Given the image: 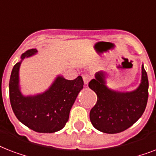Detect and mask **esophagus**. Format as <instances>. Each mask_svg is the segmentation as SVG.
<instances>
[{
    "instance_id": "1",
    "label": "esophagus",
    "mask_w": 156,
    "mask_h": 156,
    "mask_svg": "<svg viewBox=\"0 0 156 156\" xmlns=\"http://www.w3.org/2000/svg\"><path fill=\"white\" fill-rule=\"evenodd\" d=\"M83 82H84V84H85V85H87L88 83H89V82H90V76H89V75H83Z\"/></svg>"
}]
</instances>
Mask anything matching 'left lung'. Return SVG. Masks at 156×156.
<instances>
[{
	"mask_svg": "<svg viewBox=\"0 0 156 156\" xmlns=\"http://www.w3.org/2000/svg\"><path fill=\"white\" fill-rule=\"evenodd\" d=\"M107 73L100 71L88 86L97 95V102L90 112V120L96 129L117 133L133 126L145 111L148 99L147 74L142 66V78L132 91H117L108 87Z\"/></svg>",
	"mask_w": 156,
	"mask_h": 156,
	"instance_id": "left-lung-1",
	"label": "left lung"
}]
</instances>
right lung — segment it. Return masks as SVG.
Instances as JSON below:
<instances>
[{
	"label": "right lung",
	"mask_w": 156,
	"mask_h": 156,
	"mask_svg": "<svg viewBox=\"0 0 156 156\" xmlns=\"http://www.w3.org/2000/svg\"><path fill=\"white\" fill-rule=\"evenodd\" d=\"M37 52L35 48L26 51L13 66L9 84L11 107L18 121L30 129L38 133H55L68 121L71 108L83 88V80L81 76L67 80L58 75L44 92L24 95L19 85L21 63Z\"/></svg>",
	"instance_id": "right-lung-1"
}]
</instances>
